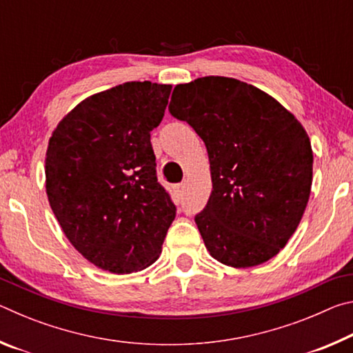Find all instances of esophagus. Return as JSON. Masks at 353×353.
<instances>
[{
	"label": "esophagus",
	"instance_id": "1",
	"mask_svg": "<svg viewBox=\"0 0 353 353\" xmlns=\"http://www.w3.org/2000/svg\"><path fill=\"white\" fill-rule=\"evenodd\" d=\"M183 190H185V183H179V185H176V191H177V194H183Z\"/></svg>",
	"mask_w": 353,
	"mask_h": 353
}]
</instances>
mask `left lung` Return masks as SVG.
Masks as SVG:
<instances>
[{
	"mask_svg": "<svg viewBox=\"0 0 353 353\" xmlns=\"http://www.w3.org/2000/svg\"><path fill=\"white\" fill-rule=\"evenodd\" d=\"M171 115L205 143L212 193L194 216L214 260L252 268L276 256L310 199L313 151L290 110L250 83L224 76L179 83Z\"/></svg>",
	"mask_w": 353,
	"mask_h": 353,
	"instance_id": "8db88e82",
	"label": "left lung"
}]
</instances>
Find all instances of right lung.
Instances as JSON below:
<instances>
[{
  "mask_svg": "<svg viewBox=\"0 0 353 353\" xmlns=\"http://www.w3.org/2000/svg\"><path fill=\"white\" fill-rule=\"evenodd\" d=\"M170 93L171 85L149 81L94 93L61 119L48 143L52 213L77 252L103 271L151 266L174 221L151 145Z\"/></svg>",
  "mask_w": 353,
  "mask_h": 353,
  "instance_id": "1",
  "label": "right lung"
}]
</instances>
